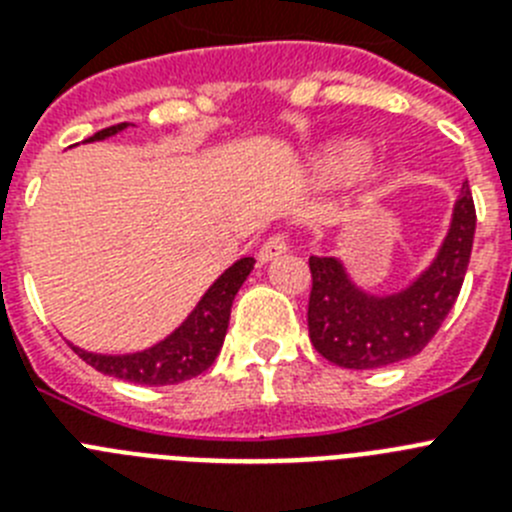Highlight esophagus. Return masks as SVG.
<instances>
[{
  "mask_svg": "<svg viewBox=\"0 0 512 512\" xmlns=\"http://www.w3.org/2000/svg\"><path fill=\"white\" fill-rule=\"evenodd\" d=\"M282 253H287V238L284 235H271L269 241L259 248V261L261 264H269V261L279 259Z\"/></svg>",
  "mask_w": 512,
  "mask_h": 512,
  "instance_id": "obj_1",
  "label": "esophagus"
}]
</instances>
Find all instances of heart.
Wrapping results in <instances>:
<instances>
[{
    "label": "heart",
    "instance_id": "1",
    "mask_svg": "<svg viewBox=\"0 0 512 512\" xmlns=\"http://www.w3.org/2000/svg\"><path fill=\"white\" fill-rule=\"evenodd\" d=\"M369 151L361 140L341 138L333 140L312 161V174L320 184H341L348 176H354L361 171V184L364 187H374L379 182V169L374 164L364 166Z\"/></svg>",
    "mask_w": 512,
    "mask_h": 512
}]
</instances>
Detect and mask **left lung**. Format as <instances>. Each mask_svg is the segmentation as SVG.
<instances>
[{
	"label": "left lung",
	"instance_id": "1",
	"mask_svg": "<svg viewBox=\"0 0 512 512\" xmlns=\"http://www.w3.org/2000/svg\"><path fill=\"white\" fill-rule=\"evenodd\" d=\"M474 225L472 192L464 184L436 256L395 292L356 284L341 256H310L307 328L315 351L343 369H379L420 354L459 297Z\"/></svg>",
	"mask_w": 512,
	"mask_h": 512
}]
</instances>
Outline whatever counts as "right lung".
<instances>
[{"mask_svg": "<svg viewBox=\"0 0 512 512\" xmlns=\"http://www.w3.org/2000/svg\"><path fill=\"white\" fill-rule=\"evenodd\" d=\"M128 128L130 122H120V125H112L107 130H99L84 143L115 138V135L125 133ZM253 264L256 261L251 256H243L235 264H230L207 287V292L200 297V302L194 305L187 318L176 325L169 336L143 348V351L97 354V351H87V348H79L74 343H71V348L97 372L125 379V382L158 387V384H179L184 379L197 377L205 369H210L212 361L220 354V348H223L230 323V307H233L238 289L243 287V282L253 271Z\"/></svg>", "mask_w": 512, "mask_h": 512, "instance_id": "right-lung-1", "label": "right lung"}]
</instances>
